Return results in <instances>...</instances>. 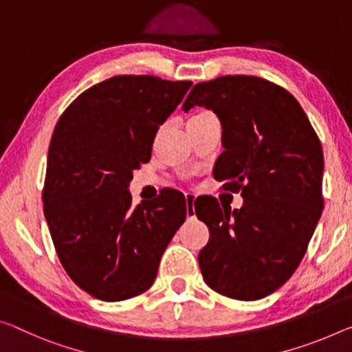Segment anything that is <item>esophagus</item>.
Masks as SVG:
<instances>
[{"label": "esophagus", "mask_w": 352, "mask_h": 352, "mask_svg": "<svg viewBox=\"0 0 352 352\" xmlns=\"http://www.w3.org/2000/svg\"><path fill=\"white\" fill-rule=\"evenodd\" d=\"M185 200H186V214L188 217H194L196 216V211H194V200H196V196L191 192L185 194Z\"/></svg>", "instance_id": "obj_1"}]
</instances>
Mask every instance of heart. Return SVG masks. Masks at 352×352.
<instances>
[{"instance_id":"b5f03b06","label":"heart","mask_w":352,"mask_h":352,"mask_svg":"<svg viewBox=\"0 0 352 352\" xmlns=\"http://www.w3.org/2000/svg\"><path fill=\"white\" fill-rule=\"evenodd\" d=\"M204 114H208V113H202V114H197L196 117H199V116H204Z\"/></svg>"}]
</instances>
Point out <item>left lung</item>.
<instances>
[{"label":"left lung","mask_w":352,"mask_h":352,"mask_svg":"<svg viewBox=\"0 0 352 352\" xmlns=\"http://www.w3.org/2000/svg\"><path fill=\"white\" fill-rule=\"evenodd\" d=\"M196 104L213 111L222 125L226 150L214 178L244 199L239 210H222L214 197L196 205L210 228L199 252L200 271L206 285L224 296L261 299L293 276L321 217L320 138L298 100L258 76L199 82L183 109Z\"/></svg>","instance_id":"obj_1"}]
</instances>
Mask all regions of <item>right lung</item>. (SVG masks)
Returning a JSON list of instances; mask_svg holds the SVG:
<instances>
[{"instance_id": "add662e5", "label": "right lung", "mask_w": 352, "mask_h": 352, "mask_svg": "<svg viewBox=\"0 0 352 352\" xmlns=\"http://www.w3.org/2000/svg\"><path fill=\"white\" fill-rule=\"evenodd\" d=\"M191 86L113 76L78 96L56 124L43 213L65 272L94 298L116 302L152 287L161 255L186 219L180 191L133 206L128 185Z\"/></svg>"}]
</instances>
